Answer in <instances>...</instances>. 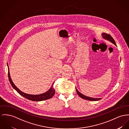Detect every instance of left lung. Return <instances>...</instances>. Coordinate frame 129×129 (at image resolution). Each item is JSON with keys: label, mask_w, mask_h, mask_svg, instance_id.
I'll return each mask as SVG.
<instances>
[{"label": "left lung", "mask_w": 129, "mask_h": 129, "mask_svg": "<svg viewBox=\"0 0 129 129\" xmlns=\"http://www.w3.org/2000/svg\"><path fill=\"white\" fill-rule=\"evenodd\" d=\"M101 35H102L103 39H105L106 40L109 41V42H111L112 43L114 44L116 46V43L115 42V41L113 40V39L112 38V36L110 35L107 34L106 33H102ZM76 91H77V93L78 95L80 97H81L82 98H83L84 99L89 100V101H98V100H101L102 99L101 98H92V97H90L86 96V95H84L82 94L81 93H80L78 90L76 88Z\"/></svg>", "instance_id": "1"}]
</instances>
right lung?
I'll return each instance as SVG.
<instances>
[{
	"label": "right lung",
	"mask_w": 129,
	"mask_h": 129,
	"mask_svg": "<svg viewBox=\"0 0 129 129\" xmlns=\"http://www.w3.org/2000/svg\"><path fill=\"white\" fill-rule=\"evenodd\" d=\"M7 65H8V78H9V81L10 82L11 85L19 94L21 95L24 98H25L29 100H31V101H41L49 99L51 98L55 94V90L53 87V84H54V82L53 83L51 87L48 91H47L46 92L42 93V94L38 95L29 94H27V93H25L21 91L20 90H19L17 88L16 86L15 85V84L13 82V81L11 78V77H10V75L9 66H8V64H7Z\"/></svg>",
	"instance_id": "obj_1"
}]
</instances>
